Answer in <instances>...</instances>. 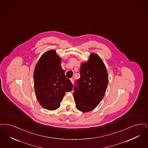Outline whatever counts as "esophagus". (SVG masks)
Listing matches in <instances>:
<instances>
[{"label":"esophagus","instance_id":"obj_1","mask_svg":"<svg viewBox=\"0 0 148 148\" xmlns=\"http://www.w3.org/2000/svg\"><path fill=\"white\" fill-rule=\"evenodd\" d=\"M71 82H72V84H74V79H73V78H71Z\"/></svg>","mask_w":148,"mask_h":148}]
</instances>
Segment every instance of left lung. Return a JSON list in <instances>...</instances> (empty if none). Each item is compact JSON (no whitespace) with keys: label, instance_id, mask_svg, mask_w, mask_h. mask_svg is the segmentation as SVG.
I'll use <instances>...</instances> for the list:
<instances>
[{"label":"left lung","instance_id":"8db88e82","mask_svg":"<svg viewBox=\"0 0 148 148\" xmlns=\"http://www.w3.org/2000/svg\"><path fill=\"white\" fill-rule=\"evenodd\" d=\"M80 78L74 86L73 97L76 107L82 112L95 109L105 95L108 83V76L101 58L92 53L89 60L80 68Z\"/></svg>","mask_w":148,"mask_h":148}]
</instances>
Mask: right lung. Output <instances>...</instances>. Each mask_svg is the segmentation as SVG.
Instances as JSON below:
<instances>
[{
    "label": "right lung",
    "mask_w": 148,
    "mask_h": 148,
    "mask_svg": "<svg viewBox=\"0 0 148 148\" xmlns=\"http://www.w3.org/2000/svg\"><path fill=\"white\" fill-rule=\"evenodd\" d=\"M61 58L56 51L45 52L40 58L34 72V82L36 98L40 105L50 110L58 109L67 92L73 84L67 78L61 66Z\"/></svg>",
    "instance_id": "right-lung-1"
}]
</instances>
